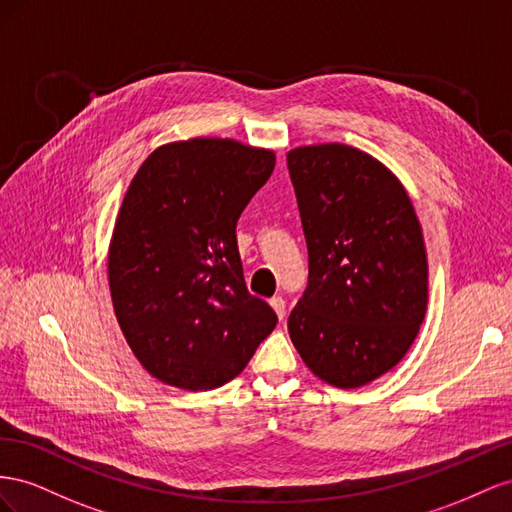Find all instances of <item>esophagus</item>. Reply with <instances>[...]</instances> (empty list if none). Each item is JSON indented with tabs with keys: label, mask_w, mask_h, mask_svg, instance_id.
I'll return each mask as SVG.
<instances>
[{
	"label": "esophagus",
	"mask_w": 512,
	"mask_h": 512,
	"mask_svg": "<svg viewBox=\"0 0 512 512\" xmlns=\"http://www.w3.org/2000/svg\"><path fill=\"white\" fill-rule=\"evenodd\" d=\"M270 306L274 309V313L279 315V319H283V317H285V300H283L281 296H274V298H270Z\"/></svg>",
	"instance_id": "obj_1"
}]
</instances>
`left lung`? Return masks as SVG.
<instances>
[{
	"mask_svg": "<svg viewBox=\"0 0 512 512\" xmlns=\"http://www.w3.org/2000/svg\"><path fill=\"white\" fill-rule=\"evenodd\" d=\"M287 169L309 248L289 337L319 379L360 388L397 367L425 319L418 216L397 175L352 145H304L287 154Z\"/></svg>",
	"mask_w": 512,
	"mask_h": 512,
	"instance_id": "left-lung-1",
	"label": "left lung"
}]
</instances>
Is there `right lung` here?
I'll use <instances>...</instances> for the list:
<instances>
[{
  "instance_id": "add662e5",
  "label": "right lung",
  "mask_w": 512,
  "mask_h": 512,
  "mask_svg": "<svg viewBox=\"0 0 512 512\" xmlns=\"http://www.w3.org/2000/svg\"><path fill=\"white\" fill-rule=\"evenodd\" d=\"M276 156L233 139L160 145L135 173L109 244L113 311L143 369L212 390L242 373L276 326L244 283L236 225Z\"/></svg>"
}]
</instances>
